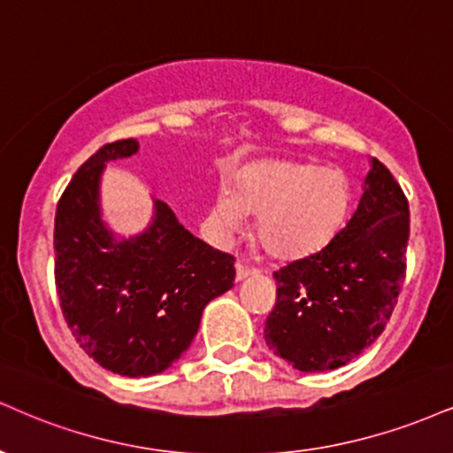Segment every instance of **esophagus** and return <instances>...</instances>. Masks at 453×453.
<instances>
[{
    "instance_id": "34e87169",
    "label": "esophagus",
    "mask_w": 453,
    "mask_h": 453,
    "mask_svg": "<svg viewBox=\"0 0 453 453\" xmlns=\"http://www.w3.org/2000/svg\"><path fill=\"white\" fill-rule=\"evenodd\" d=\"M253 274H255L253 268H249V265H244V264H236V280L238 282L247 280L249 276H253Z\"/></svg>"
}]
</instances>
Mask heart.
<instances>
[{
    "label": "heart",
    "mask_w": 453,
    "mask_h": 453,
    "mask_svg": "<svg viewBox=\"0 0 453 453\" xmlns=\"http://www.w3.org/2000/svg\"><path fill=\"white\" fill-rule=\"evenodd\" d=\"M350 203V181L337 168L265 160L241 168L230 189L217 192L206 226L219 241H230L247 215H255L259 247L279 261H297L334 241Z\"/></svg>",
    "instance_id": "heart-1"
}]
</instances>
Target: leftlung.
Here are the masks:
<instances>
[{"mask_svg": "<svg viewBox=\"0 0 453 453\" xmlns=\"http://www.w3.org/2000/svg\"><path fill=\"white\" fill-rule=\"evenodd\" d=\"M410 204L372 157L357 211L320 253L274 272L276 306L264 337L299 372L350 363L384 331L405 279Z\"/></svg>", "mask_w": 453, "mask_h": 453, "instance_id": "left-lung-1", "label": "left lung"}]
</instances>
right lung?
<instances>
[{"instance_id":"1","label":"right lung","mask_w":453,"mask_h":453,"mask_svg":"<svg viewBox=\"0 0 453 453\" xmlns=\"http://www.w3.org/2000/svg\"><path fill=\"white\" fill-rule=\"evenodd\" d=\"M137 151V139L103 145L73 174L54 219L65 320L88 357L127 378L166 372L192 344L206 303L236 276L232 255L192 236L162 200L141 234L127 238L107 226L103 171Z\"/></svg>"}]
</instances>
